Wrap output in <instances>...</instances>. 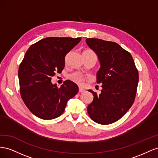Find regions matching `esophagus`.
<instances>
[{
    "label": "esophagus",
    "instance_id": "34e87169",
    "mask_svg": "<svg viewBox=\"0 0 158 158\" xmlns=\"http://www.w3.org/2000/svg\"><path fill=\"white\" fill-rule=\"evenodd\" d=\"M85 91V90L81 87H79V93H83Z\"/></svg>",
    "mask_w": 158,
    "mask_h": 158
}]
</instances>
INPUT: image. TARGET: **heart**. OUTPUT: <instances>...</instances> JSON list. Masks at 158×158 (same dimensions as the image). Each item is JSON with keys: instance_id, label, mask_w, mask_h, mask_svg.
<instances>
[{"instance_id": "obj_1", "label": "heart", "mask_w": 158, "mask_h": 158, "mask_svg": "<svg viewBox=\"0 0 158 158\" xmlns=\"http://www.w3.org/2000/svg\"><path fill=\"white\" fill-rule=\"evenodd\" d=\"M85 52H89L93 53L91 50H86ZM69 79H70L71 80H72L73 81H74L77 83H81L83 81V76L81 75L80 73H73V74H71L70 75H69Z\"/></svg>"}]
</instances>
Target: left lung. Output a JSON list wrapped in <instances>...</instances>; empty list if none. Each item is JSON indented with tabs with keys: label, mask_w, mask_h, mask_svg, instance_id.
Wrapping results in <instances>:
<instances>
[{
	"label": "left lung",
	"mask_w": 158,
	"mask_h": 158,
	"mask_svg": "<svg viewBox=\"0 0 158 158\" xmlns=\"http://www.w3.org/2000/svg\"><path fill=\"white\" fill-rule=\"evenodd\" d=\"M86 43L98 57L101 67L97 83L102 84L100 94L88 90L94 96L87 106L88 114L98 124H112L120 119L134 103L138 71L131 54L119 44L97 38H87Z\"/></svg>",
	"instance_id": "8db88e82"
}]
</instances>
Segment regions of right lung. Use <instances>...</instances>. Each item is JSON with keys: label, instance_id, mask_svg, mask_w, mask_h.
Segmentation results:
<instances>
[{"label": "right lung", "instance_id": "obj_1", "mask_svg": "<svg viewBox=\"0 0 158 158\" xmlns=\"http://www.w3.org/2000/svg\"><path fill=\"white\" fill-rule=\"evenodd\" d=\"M81 38H44L29 48L19 69L20 94L31 113L52 120L64 112L67 102L78 93L75 83L67 80L60 88L51 81L65 67V57Z\"/></svg>", "mask_w": 158, "mask_h": 158}]
</instances>
